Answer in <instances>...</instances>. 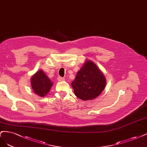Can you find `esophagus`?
<instances>
[{
	"instance_id": "34e87169",
	"label": "esophagus",
	"mask_w": 147,
	"mask_h": 147,
	"mask_svg": "<svg viewBox=\"0 0 147 147\" xmlns=\"http://www.w3.org/2000/svg\"><path fill=\"white\" fill-rule=\"evenodd\" d=\"M57 80H59V81H63V80H65V78H61V77H60V76H59V77H58V78H57Z\"/></svg>"
}]
</instances>
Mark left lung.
I'll list each match as a JSON object with an SVG mask.
<instances>
[{
    "label": "left lung",
    "mask_w": 147,
    "mask_h": 147,
    "mask_svg": "<svg viewBox=\"0 0 147 147\" xmlns=\"http://www.w3.org/2000/svg\"><path fill=\"white\" fill-rule=\"evenodd\" d=\"M102 73L92 61L88 60L77 73L71 86L75 95L84 101L98 96L106 86Z\"/></svg>",
    "instance_id": "left-lung-1"
}]
</instances>
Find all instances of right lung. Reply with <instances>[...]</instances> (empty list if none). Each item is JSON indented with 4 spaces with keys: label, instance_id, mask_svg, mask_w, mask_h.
<instances>
[{
    "label": "right lung",
    "instance_id": "add662e5",
    "mask_svg": "<svg viewBox=\"0 0 147 147\" xmlns=\"http://www.w3.org/2000/svg\"><path fill=\"white\" fill-rule=\"evenodd\" d=\"M31 84L34 92L41 97L46 95L53 86V82L42 70L38 71L33 76Z\"/></svg>",
    "mask_w": 147,
    "mask_h": 147
}]
</instances>
